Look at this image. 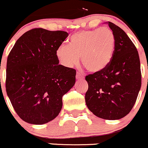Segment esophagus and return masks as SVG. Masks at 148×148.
Masks as SVG:
<instances>
[{"label": "esophagus", "instance_id": "1", "mask_svg": "<svg viewBox=\"0 0 148 148\" xmlns=\"http://www.w3.org/2000/svg\"><path fill=\"white\" fill-rule=\"evenodd\" d=\"M76 77H77V79H84V75L81 72H77Z\"/></svg>", "mask_w": 148, "mask_h": 148}]
</instances>
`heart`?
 I'll use <instances>...</instances> for the list:
<instances>
[{
    "label": "heart",
    "mask_w": 148,
    "mask_h": 148,
    "mask_svg": "<svg viewBox=\"0 0 148 148\" xmlns=\"http://www.w3.org/2000/svg\"><path fill=\"white\" fill-rule=\"evenodd\" d=\"M116 38L108 27L82 30L70 37L69 45L62 44L56 49V56L68 68L77 66L82 58V64L88 71L99 72L111 62L114 53Z\"/></svg>",
    "instance_id": "obj_1"
}]
</instances>
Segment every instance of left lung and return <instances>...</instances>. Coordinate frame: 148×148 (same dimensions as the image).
<instances>
[{
	"instance_id": "left-lung-1",
	"label": "left lung",
	"mask_w": 148,
	"mask_h": 148,
	"mask_svg": "<svg viewBox=\"0 0 148 148\" xmlns=\"http://www.w3.org/2000/svg\"><path fill=\"white\" fill-rule=\"evenodd\" d=\"M116 38L108 66L86 76L85 101L93 113L106 120H119L130 113L141 87L139 55L136 46L121 27L108 22Z\"/></svg>"
}]
</instances>
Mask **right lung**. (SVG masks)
Wrapping results in <instances>:
<instances>
[{
	"mask_svg": "<svg viewBox=\"0 0 148 148\" xmlns=\"http://www.w3.org/2000/svg\"><path fill=\"white\" fill-rule=\"evenodd\" d=\"M69 34L35 28L16 41L7 60L5 88L22 120L42 125L55 119L62 96L76 82V70L59 64L56 49Z\"/></svg>",
	"mask_w": 148,
	"mask_h": 148,
	"instance_id": "right-lung-1",
	"label": "right lung"
}]
</instances>
